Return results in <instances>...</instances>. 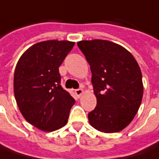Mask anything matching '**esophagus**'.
Returning <instances> with one entry per match:
<instances>
[{
    "label": "esophagus",
    "mask_w": 159,
    "mask_h": 159,
    "mask_svg": "<svg viewBox=\"0 0 159 159\" xmlns=\"http://www.w3.org/2000/svg\"><path fill=\"white\" fill-rule=\"evenodd\" d=\"M75 95L77 96V98H80L83 94H84V90L82 89H75Z\"/></svg>",
    "instance_id": "obj_1"
}]
</instances>
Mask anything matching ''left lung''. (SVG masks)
I'll return each instance as SVG.
<instances>
[{
	"instance_id": "8db88e82",
	"label": "left lung",
	"mask_w": 159,
	"mask_h": 159,
	"mask_svg": "<svg viewBox=\"0 0 159 159\" xmlns=\"http://www.w3.org/2000/svg\"><path fill=\"white\" fill-rule=\"evenodd\" d=\"M90 66L97 107L89 122L103 133L126 128L139 111L143 94L138 61L123 46L106 40L77 43Z\"/></svg>"
}]
</instances>
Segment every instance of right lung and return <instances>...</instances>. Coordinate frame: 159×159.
Wrapping results in <instances>:
<instances>
[{
  "label": "right lung",
  "instance_id": "1",
  "mask_svg": "<svg viewBox=\"0 0 159 159\" xmlns=\"http://www.w3.org/2000/svg\"><path fill=\"white\" fill-rule=\"evenodd\" d=\"M74 42L48 40L32 45L20 56L14 74V93L21 115L37 129L50 132L68 122L75 102L61 88L59 67Z\"/></svg>",
  "mask_w": 159,
  "mask_h": 159
}]
</instances>
